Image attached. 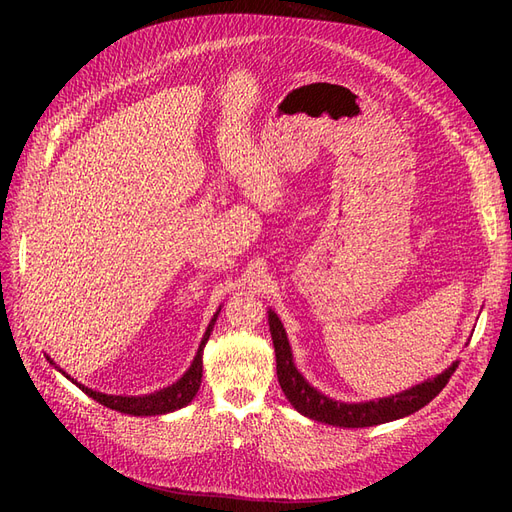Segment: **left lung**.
Wrapping results in <instances>:
<instances>
[{
    "label": "left lung",
    "mask_w": 512,
    "mask_h": 512,
    "mask_svg": "<svg viewBox=\"0 0 512 512\" xmlns=\"http://www.w3.org/2000/svg\"><path fill=\"white\" fill-rule=\"evenodd\" d=\"M267 314H269V331H271L273 348H275L277 380H280V386L286 399L290 401V406L297 412H301L303 416L312 418V421H320L333 427H352V429L374 427L380 423H391V421H397V418L410 416L416 410L427 406L429 401L444 389L459 365V361H455L451 367L444 369L442 374L427 378L425 382L410 386V389L395 393L391 397L348 404V401H337L320 393L303 378L297 365H294L292 348L280 316H277L273 309H269Z\"/></svg>",
    "instance_id": "obj_1"
}]
</instances>
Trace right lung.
Here are the masks:
<instances>
[{
    "label": "right lung",
    "mask_w": 512,
    "mask_h": 512,
    "mask_svg": "<svg viewBox=\"0 0 512 512\" xmlns=\"http://www.w3.org/2000/svg\"><path fill=\"white\" fill-rule=\"evenodd\" d=\"M220 309H222V305L218 307V312L213 314L203 339H200L196 356H194L192 365L188 367V371H185V374L177 382L164 386V389H160V391L147 393V395H108V393L94 391V389H89V386L76 382L72 376L66 374L64 369H59L55 365V361H51L49 354H46V361H49L51 365H55L57 371H61V374H64L72 384L79 386V389L85 395H89L91 399H96L98 404L111 408V410H117V412H123V414H132V416H158V414L175 412V410H179L183 406H188L190 401L196 397L198 389H200V380H203V350H205V344L209 342V335L213 331L215 320H218Z\"/></svg>",
    "instance_id": "1"
}]
</instances>
